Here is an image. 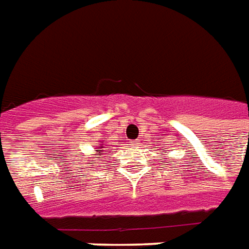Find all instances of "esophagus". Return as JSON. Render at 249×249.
<instances>
[{
  "label": "esophagus",
  "instance_id": "obj_1",
  "mask_svg": "<svg viewBox=\"0 0 249 249\" xmlns=\"http://www.w3.org/2000/svg\"><path fill=\"white\" fill-rule=\"evenodd\" d=\"M132 145H134V147L139 145V142H138V140H136V142H132Z\"/></svg>",
  "mask_w": 249,
  "mask_h": 249
}]
</instances>
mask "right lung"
<instances>
[{
  "instance_id": "1",
  "label": "right lung",
  "mask_w": 249,
  "mask_h": 249,
  "mask_svg": "<svg viewBox=\"0 0 249 249\" xmlns=\"http://www.w3.org/2000/svg\"><path fill=\"white\" fill-rule=\"evenodd\" d=\"M97 151H104V149H102V147H100V148L97 149Z\"/></svg>"
}]
</instances>
